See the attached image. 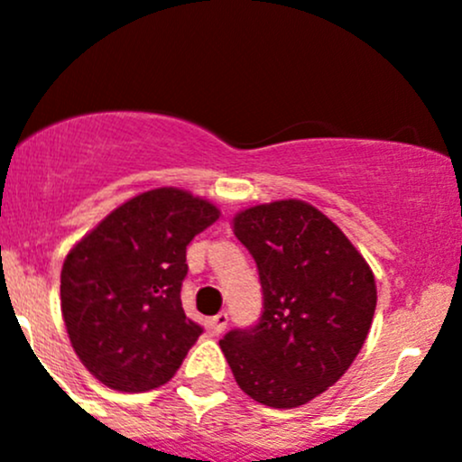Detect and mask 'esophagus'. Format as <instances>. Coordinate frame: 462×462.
Instances as JSON below:
<instances>
[{
	"label": "esophagus",
	"instance_id": "obj_1",
	"mask_svg": "<svg viewBox=\"0 0 462 462\" xmlns=\"http://www.w3.org/2000/svg\"><path fill=\"white\" fill-rule=\"evenodd\" d=\"M227 321H230L227 312H219V315H215L213 319H210V330L215 334H221L227 328Z\"/></svg>",
	"mask_w": 462,
	"mask_h": 462
}]
</instances>
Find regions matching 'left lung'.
I'll return each instance as SVG.
<instances>
[{"label": "left lung", "mask_w": 462, "mask_h": 462, "mask_svg": "<svg viewBox=\"0 0 462 462\" xmlns=\"http://www.w3.org/2000/svg\"><path fill=\"white\" fill-rule=\"evenodd\" d=\"M235 235L256 261L263 315L219 341L236 384L272 408L315 400L349 369L375 312V280L321 210L280 199L238 213Z\"/></svg>", "instance_id": "8db88e82"}]
</instances>
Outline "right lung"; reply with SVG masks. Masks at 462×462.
<instances>
[{"label": "right lung", "mask_w": 462, "mask_h": 462, "mask_svg": "<svg viewBox=\"0 0 462 462\" xmlns=\"http://www.w3.org/2000/svg\"><path fill=\"white\" fill-rule=\"evenodd\" d=\"M217 219L219 208L189 190L153 189L115 208L67 254L62 317L99 383L141 393L173 378L201 334L180 300L187 245Z\"/></svg>", "instance_id": "obj_1"}]
</instances>
